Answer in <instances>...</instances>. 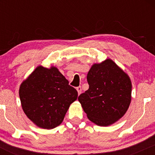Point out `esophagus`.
<instances>
[{"mask_svg": "<svg viewBox=\"0 0 155 155\" xmlns=\"http://www.w3.org/2000/svg\"><path fill=\"white\" fill-rule=\"evenodd\" d=\"M76 90H77V92H78V93H79V95H80V94H81V87H76Z\"/></svg>", "mask_w": 155, "mask_h": 155, "instance_id": "1", "label": "esophagus"}]
</instances>
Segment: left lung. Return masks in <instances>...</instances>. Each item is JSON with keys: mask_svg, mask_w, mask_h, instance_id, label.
<instances>
[{"mask_svg": "<svg viewBox=\"0 0 155 155\" xmlns=\"http://www.w3.org/2000/svg\"><path fill=\"white\" fill-rule=\"evenodd\" d=\"M87 80L89 89L78 100L89 120L106 127L125 114L131 102L132 84L129 76L113 60L93 64Z\"/></svg>", "mask_w": 155, "mask_h": 155, "instance_id": "obj_1", "label": "left lung"}]
</instances>
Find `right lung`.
<instances>
[{
	"mask_svg": "<svg viewBox=\"0 0 155 155\" xmlns=\"http://www.w3.org/2000/svg\"><path fill=\"white\" fill-rule=\"evenodd\" d=\"M19 95L28 119L38 127L49 130L63 122L78 92L56 67L38 65L21 84Z\"/></svg>",
	"mask_w": 155,
	"mask_h": 155,
	"instance_id": "add662e5",
	"label": "right lung"
}]
</instances>
